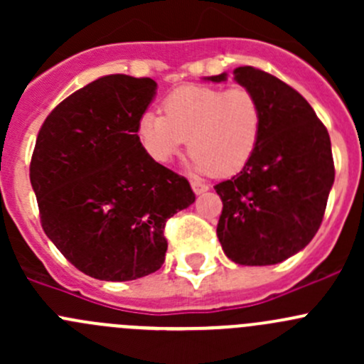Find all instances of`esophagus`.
I'll return each mask as SVG.
<instances>
[{
  "label": "esophagus",
  "mask_w": 364,
  "mask_h": 364,
  "mask_svg": "<svg viewBox=\"0 0 364 364\" xmlns=\"http://www.w3.org/2000/svg\"><path fill=\"white\" fill-rule=\"evenodd\" d=\"M190 185H192V190L197 193V196H200V193L208 192L209 190V186L205 185V183H200V181H192Z\"/></svg>",
  "instance_id": "34e87169"
}]
</instances>
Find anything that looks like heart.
<instances>
[{
  "label": "heart",
  "mask_w": 364,
  "mask_h": 364,
  "mask_svg": "<svg viewBox=\"0 0 364 364\" xmlns=\"http://www.w3.org/2000/svg\"><path fill=\"white\" fill-rule=\"evenodd\" d=\"M164 116L144 112L137 137L153 160L167 164L188 139L196 174L230 176L250 161L262 134V107L247 87H178L161 104Z\"/></svg>",
  "instance_id": "b5f03b06"
}]
</instances>
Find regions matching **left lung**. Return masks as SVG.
Returning a JSON list of instances; mask_svg holds the SVG:
<instances>
[{
  "instance_id": "1",
  "label": "left lung",
  "mask_w": 364,
  "mask_h": 364,
  "mask_svg": "<svg viewBox=\"0 0 364 364\" xmlns=\"http://www.w3.org/2000/svg\"><path fill=\"white\" fill-rule=\"evenodd\" d=\"M222 82L227 73L208 77ZM262 107L255 153L232 179L218 183L223 203L216 236L241 266H271L301 252L317 234L335 181L331 141L299 93L253 67L234 70Z\"/></svg>"
}]
</instances>
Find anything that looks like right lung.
Masks as SVG:
<instances>
[{"instance_id":"right-lung-1","label":"right lung","mask_w":364,"mask_h":364,"mask_svg":"<svg viewBox=\"0 0 364 364\" xmlns=\"http://www.w3.org/2000/svg\"><path fill=\"white\" fill-rule=\"evenodd\" d=\"M149 77L114 73L65 98L43 121L29 165L43 232L84 274L137 280L160 269L165 222L196 200L186 178L142 148Z\"/></svg>"}]
</instances>
